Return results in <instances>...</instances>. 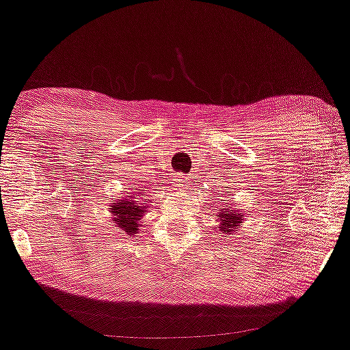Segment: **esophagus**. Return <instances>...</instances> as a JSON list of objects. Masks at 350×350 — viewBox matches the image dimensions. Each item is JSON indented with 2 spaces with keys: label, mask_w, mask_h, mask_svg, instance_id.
<instances>
[{
  "label": "esophagus",
  "mask_w": 350,
  "mask_h": 350,
  "mask_svg": "<svg viewBox=\"0 0 350 350\" xmlns=\"http://www.w3.org/2000/svg\"><path fill=\"white\" fill-rule=\"evenodd\" d=\"M189 183V176L185 175V174H178L176 175V185L180 186V188H185V186H188Z\"/></svg>",
  "instance_id": "esophagus-1"
}]
</instances>
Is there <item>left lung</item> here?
<instances>
[{
	"instance_id": "obj_1",
	"label": "left lung",
	"mask_w": 350,
	"mask_h": 350,
	"mask_svg": "<svg viewBox=\"0 0 350 350\" xmlns=\"http://www.w3.org/2000/svg\"><path fill=\"white\" fill-rule=\"evenodd\" d=\"M218 219H219V226H221V229L226 234H231L234 229H236V226L239 223H242L241 219H242V215L241 213H236L234 212V210H229V207L228 208H221V212H219V215H218Z\"/></svg>"
}]
</instances>
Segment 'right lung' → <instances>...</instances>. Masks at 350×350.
<instances>
[{
	"label": "right lung",
	"mask_w": 350,
	"mask_h": 350,
	"mask_svg": "<svg viewBox=\"0 0 350 350\" xmlns=\"http://www.w3.org/2000/svg\"><path fill=\"white\" fill-rule=\"evenodd\" d=\"M138 200H122V202L111 205L114 221L118 228H122L127 234H135L138 231L142 215L145 213L143 205H137Z\"/></svg>",
	"instance_id": "1"
}]
</instances>
